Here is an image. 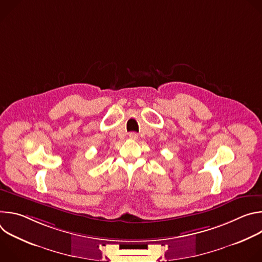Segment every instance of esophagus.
<instances>
[{
    "mask_svg": "<svg viewBox=\"0 0 262 262\" xmlns=\"http://www.w3.org/2000/svg\"><path fill=\"white\" fill-rule=\"evenodd\" d=\"M129 138L133 139V140H137L138 139V135L136 133H130L129 134Z\"/></svg>",
    "mask_w": 262,
    "mask_h": 262,
    "instance_id": "34e87169",
    "label": "esophagus"
}]
</instances>
